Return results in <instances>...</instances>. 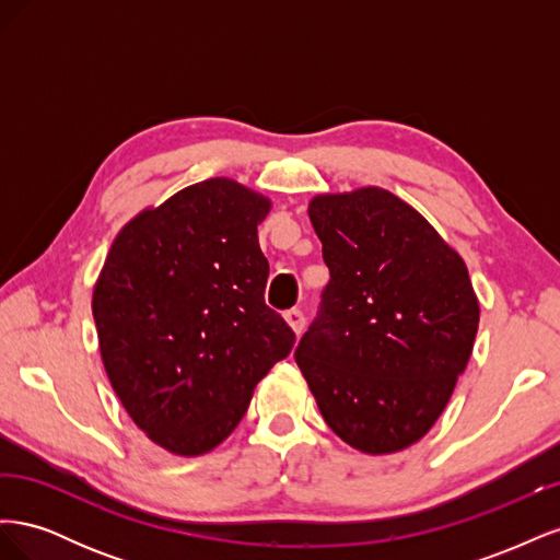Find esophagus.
Returning a JSON list of instances; mask_svg holds the SVG:
<instances>
[{"label":"esophagus","instance_id":"esophagus-1","mask_svg":"<svg viewBox=\"0 0 560 560\" xmlns=\"http://www.w3.org/2000/svg\"><path fill=\"white\" fill-rule=\"evenodd\" d=\"M284 319H287V325H290V327L294 329V334H301L303 327H306V317H303V313H301L299 308L287 311V313H284Z\"/></svg>","mask_w":560,"mask_h":560}]
</instances>
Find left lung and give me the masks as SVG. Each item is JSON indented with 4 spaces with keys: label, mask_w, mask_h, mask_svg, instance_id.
I'll list each match as a JSON object with an SVG mask.
<instances>
[{
    "label": "left lung",
    "mask_w": 560,
    "mask_h": 560,
    "mask_svg": "<svg viewBox=\"0 0 560 560\" xmlns=\"http://www.w3.org/2000/svg\"><path fill=\"white\" fill-rule=\"evenodd\" d=\"M308 214L329 284L294 352L317 409L369 455L409 448L446 409L479 329L467 266L395 194H319Z\"/></svg>",
    "instance_id": "8db88e82"
}]
</instances>
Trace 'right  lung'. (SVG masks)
Segmentation results:
<instances>
[{"instance_id": "add662e5", "label": "right lung", "mask_w": 560, "mask_h": 560, "mask_svg": "<svg viewBox=\"0 0 560 560\" xmlns=\"http://www.w3.org/2000/svg\"><path fill=\"white\" fill-rule=\"evenodd\" d=\"M270 200L229 177L186 186L118 231L93 287L100 354L124 409L182 457L238 428L294 346L266 306L257 226Z\"/></svg>"}]
</instances>
